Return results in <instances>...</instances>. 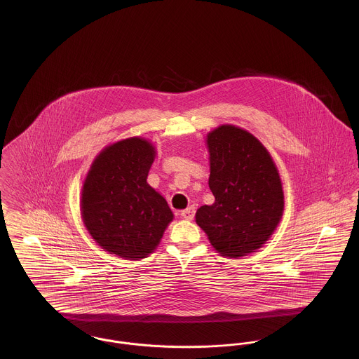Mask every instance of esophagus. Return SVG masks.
Segmentation results:
<instances>
[{"instance_id": "34e87169", "label": "esophagus", "mask_w": 359, "mask_h": 359, "mask_svg": "<svg viewBox=\"0 0 359 359\" xmlns=\"http://www.w3.org/2000/svg\"><path fill=\"white\" fill-rule=\"evenodd\" d=\"M180 215H182L184 219L191 221V219L194 218V215H195V207H194V205H189L186 210H183V211L180 212Z\"/></svg>"}]
</instances>
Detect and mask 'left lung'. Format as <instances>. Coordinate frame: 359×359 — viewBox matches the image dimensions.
<instances>
[{
    "instance_id": "left-lung-1",
    "label": "left lung",
    "mask_w": 359,
    "mask_h": 359,
    "mask_svg": "<svg viewBox=\"0 0 359 359\" xmlns=\"http://www.w3.org/2000/svg\"><path fill=\"white\" fill-rule=\"evenodd\" d=\"M215 202L196 211V223L222 256L259 249L281 219L284 195L273 160L246 130L223 125L207 136Z\"/></svg>"
}]
</instances>
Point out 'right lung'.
Wrapping results in <instances>:
<instances>
[{"instance_id": "right-lung-1", "label": "right lung", "mask_w": 359, "mask_h": 359, "mask_svg": "<svg viewBox=\"0 0 359 359\" xmlns=\"http://www.w3.org/2000/svg\"><path fill=\"white\" fill-rule=\"evenodd\" d=\"M154 147L132 137L103 149L82 191L83 222L100 246L125 259L145 258L173 219L165 199L147 183Z\"/></svg>"}]
</instances>
